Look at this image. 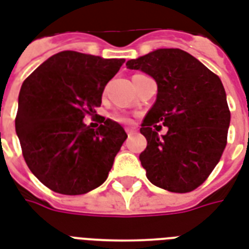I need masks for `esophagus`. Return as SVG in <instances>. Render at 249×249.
Listing matches in <instances>:
<instances>
[{
    "label": "esophagus",
    "instance_id": "1",
    "mask_svg": "<svg viewBox=\"0 0 249 249\" xmlns=\"http://www.w3.org/2000/svg\"><path fill=\"white\" fill-rule=\"evenodd\" d=\"M125 132H126V134H128V136H133V134H136V132H137V130L134 129V128H126V129H125Z\"/></svg>",
    "mask_w": 249,
    "mask_h": 249
}]
</instances>
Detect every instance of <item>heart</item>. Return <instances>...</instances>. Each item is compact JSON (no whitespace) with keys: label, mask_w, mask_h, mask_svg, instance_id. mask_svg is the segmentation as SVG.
Listing matches in <instances>:
<instances>
[{"label":"heart","mask_w":249,"mask_h":249,"mask_svg":"<svg viewBox=\"0 0 249 249\" xmlns=\"http://www.w3.org/2000/svg\"><path fill=\"white\" fill-rule=\"evenodd\" d=\"M115 119L117 120V121H120V123H129V119H128L126 116L117 115V116H115Z\"/></svg>","instance_id":"heart-1"}]
</instances>
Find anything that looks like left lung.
<instances>
[{
	"instance_id": "8db88e82",
	"label": "left lung",
	"mask_w": 249,
	"mask_h": 249,
	"mask_svg": "<svg viewBox=\"0 0 249 249\" xmlns=\"http://www.w3.org/2000/svg\"><path fill=\"white\" fill-rule=\"evenodd\" d=\"M126 67L141 70L157 82V99L140 129L148 141L140 154L148 179L171 193L195 190L227 145L231 113L220 79L179 49L156 50L130 59ZM161 124L168 133L160 138Z\"/></svg>"
}]
</instances>
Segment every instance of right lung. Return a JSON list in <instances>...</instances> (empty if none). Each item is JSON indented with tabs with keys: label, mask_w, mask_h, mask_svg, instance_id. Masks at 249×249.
Instances as JSON below:
<instances>
[{
	"label": "right lung",
	"mask_w": 249,
	"mask_h": 249,
	"mask_svg": "<svg viewBox=\"0 0 249 249\" xmlns=\"http://www.w3.org/2000/svg\"><path fill=\"white\" fill-rule=\"evenodd\" d=\"M125 59H103L78 51L53 55L25 79L18 97L16 132L31 173L50 190L80 195L108 178L126 140L124 128L100 116L101 95Z\"/></svg>",
	"instance_id": "1"
}]
</instances>
